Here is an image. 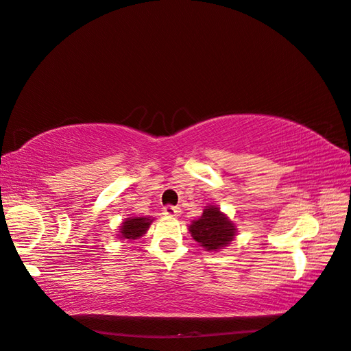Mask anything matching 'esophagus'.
<instances>
[{
  "instance_id": "1",
  "label": "esophagus",
  "mask_w": 351,
  "mask_h": 351,
  "mask_svg": "<svg viewBox=\"0 0 351 351\" xmlns=\"http://www.w3.org/2000/svg\"><path fill=\"white\" fill-rule=\"evenodd\" d=\"M182 213V208L177 206H165L163 207V215L167 216H178Z\"/></svg>"
}]
</instances>
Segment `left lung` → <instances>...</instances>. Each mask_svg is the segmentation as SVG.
Segmentation results:
<instances>
[{
	"instance_id": "obj_1",
	"label": "left lung",
	"mask_w": 351,
	"mask_h": 351,
	"mask_svg": "<svg viewBox=\"0 0 351 351\" xmlns=\"http://www.w3.org/2000/svg\"><path fill=\"white\" fill-rule=\"evenodd\" d=\"M189 231L206 251H216L227 246L236 236L234 225L215 206L207 207L199 219L192 222Z\"/></svg>"
}]
</instances>
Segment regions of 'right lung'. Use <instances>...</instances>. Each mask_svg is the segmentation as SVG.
<instances>
[{
    "mask_svg": "<svg viewBox=\"0 0 351 351\" xmlns=\"http://www.w3.org/2000/svg\"><path fill=\"white\" fill-rule=\"evenodd\" d=\"M150 223H152V219H149V217H130V219H126L123 222L120 237L129 239V240H135L138 237H141L143 234H145V231L149 230Z\"/></svg>",
    "mask_w": 351,
    "mask_h": 351,
    "instance_id": "obj_1",
    "label": "right lung"
}]
</instances>
